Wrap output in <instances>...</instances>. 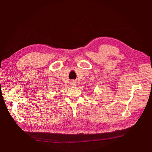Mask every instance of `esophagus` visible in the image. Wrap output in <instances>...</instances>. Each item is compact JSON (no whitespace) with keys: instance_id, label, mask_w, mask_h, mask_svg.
<instances>
[{"instance_id":"34e87169","label":"esophagus","mask_w":152,"mask_h":152,"mask_svg":"<svg viewBox=\"0 0 152 152\" xmlns=\"http://www.w3.org/2000/svg\"><path fill=\"white\" fill-rule=\"evenodd\" d=\"M70 85H71L72 86H76V83L75 81H73V82H71V84Z\"/></svg>"}]
</instances>
